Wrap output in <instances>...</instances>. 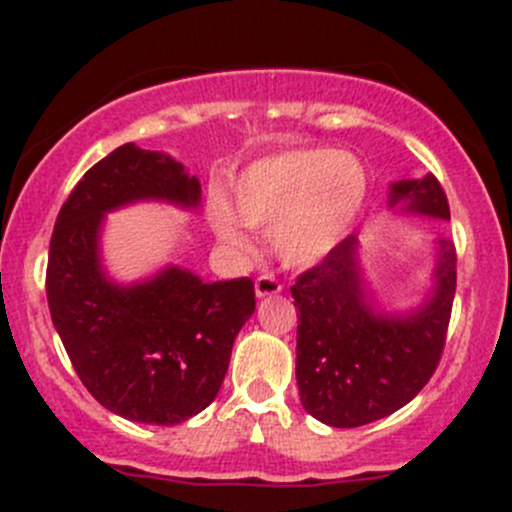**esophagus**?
<instances>
[{
    "instance_id": "obj_1",
    "label": "esophagus",
    "mask_w": 512,
    "mask_h": 512,
    "mask_svg": "<svg viewBox=\"0 0 512 512\" xmlns=\"http://www.w3.org/2000/svg\"><path fill=\"white\" fill-rule=\"evenodd\" d=\"M282 285L272 275H262L255 280V294L257 297H272V294H280Z\"/></svg>"
}]
</instances>
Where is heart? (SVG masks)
I'll use <instances>...</instances> for the list:
<instances>
[{
    "label": "heart",
    "instance_id": "b5f03b06",
    "mask_svg": "<svg viewBox=\"0 0 512 512\" xmlns=\"http://www.w3.org/2000/svg\"><path fill=\"white\" fill-rule=\"evenodd\" d=\"M227 193L230 205H208L210 227L225 245L245 250L242 222L270 230V250L282 265L312 267L354 230L369 175L352 153L327 146L289 148L247 165Z\"/></svg>",
    "mask_w": 512,
    "mask_h": 512
}]
</instances>
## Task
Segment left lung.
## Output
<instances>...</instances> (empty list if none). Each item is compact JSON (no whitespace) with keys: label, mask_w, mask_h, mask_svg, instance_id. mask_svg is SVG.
<instances>
[{"label":"left lung","mask_w":512,"mask_h":512,"mask_svg":"<svg viewBox=\"0 0 512 512\" xmlns=\"http://www.w3.org/2000/svg\"><path fill=\"white\" fill-rule=\"evenodd\" d=\"M389 208L451 220L431 173L389 185ZM356 235L339 242L292 285L297 386L304 411L334 428H356L394 414L426 386L441 359L456 294V247L441 237L431 289L409 309H384L361 270Z\"/></svg>","instance_id":"left-lung-1"}]
</instances>
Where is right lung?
I'll return each instance as SVG.
<instances>
[{
	"instance_id": "1",
	"label": "right lung",
	"mask_w": 512,
	"mask_h": 512,
	"mask_svg": "<svg viewBox=\"0 0 512 512\" xmlns=\"http://www.w3.org/2000/svg\"><path fill=\"white\" fill-rule=\"evenodd\" d=\"M200 180L163 151L116 148L71 190L49 245L46 299L76 374L101 406L175 426L213 404L232 344L255 312L250 277L203 282L168 265L116 282L101 255L106 215L133 203L198 210Z\"/></svg>"
}]
</instances>
